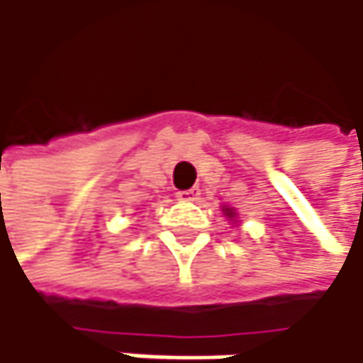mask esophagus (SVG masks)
<instances>
[{
  "instance_id": "esophagus-1",
  "label": "esophagus",
  "mask_w": 363,
  "mask_h": 363,
  "mask_svg": "<svg viewBox=\"0 0 363 363\" xmlns=\"http://www.w3.org/2000/svg\"><path fill=\"white\" fill-rule=\"evenodd\" d=\"M177 197H179L181 201H195V199L199 197V189H186V191H179V193H177Z\"/></svg>"
}]
</instances>
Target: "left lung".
Masks as SVG:
<instances>
[{
	"instance_id": "8db88e82",
	"label": "left lung",
	"mask_w": 363,
	"mask_h": 363,
	"mask_svg": "<svg viewBox=\"0 0 363 363\" xmlns=\"http://www.w3.org/2000/svg\"><path fill=\"white\" fill-rule=\"evenodd\" d=\"M223 214L233 223V225H238V212H235V208H229V206H223Z\"/></svg>"
}]
</instances>
